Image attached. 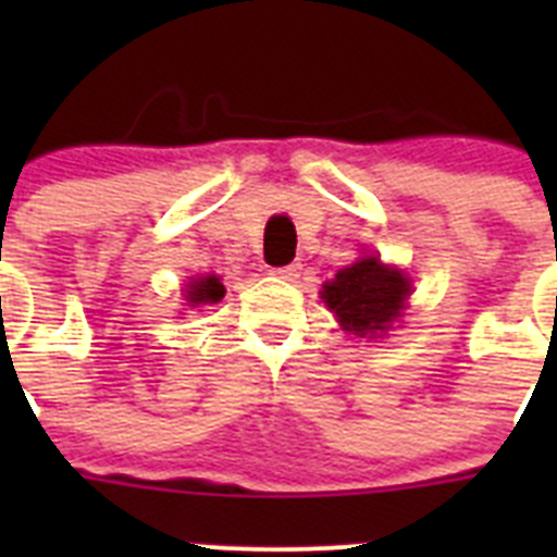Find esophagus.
<instances>
[{
  "label": "esophagus",
  "instance_id": "34e87169",
  "mask_svg": "<svg viewBox=\"0 0 557 557\" xmlns=\"http://www.w3.org/2000/svg\"><path fill=\"white\" fill-rule=\"evenodd\" d=\"M270 273H273L275 278H284V282H295V278L301 275V264L293 262V264H287V268H273Z\"/></svg>",
  "mask_w": 557,
  "mask_h": 557
}]
</instances>
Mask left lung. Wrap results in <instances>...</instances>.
<instances>
[{
    "mask_svg": "<svg viewBox=\"0 0 557 557\" xmlns=\"http://www.w3.org/2000/svg\"><path fill=\"white\" fill-rule=\"evenodd\" d=\"M410 282L401 270L385 268L376 256L359 259L351 268H343L334 282L323 284V301L346 326L359 337H376L393 326L405 309Z\"/></svg>",
    "mask_w": 557,
    "mask_h": 557,
    "instance_id": "1",
    "label": "left lung"
}]
</instances>
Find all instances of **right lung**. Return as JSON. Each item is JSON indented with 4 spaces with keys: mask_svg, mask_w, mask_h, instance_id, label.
<instances>
[{
    "mask_svg": "<svg viewBox=\"0 0 557 557\" xmlns=\"http://www.w3.org/2000/svg\"><path fill=\"white\" fill-rule=\"evenodd\" d=\"M225 295V287L220 284L218 275H206V278H195L186 289V301L191 307H198V304H218L220 298Z\"/></svg>",
    "mask_w": 557,
    "mask_h": 557,
    "instance_id": "right-lung-1",
    "label": "right lung"
}]
</instances>
